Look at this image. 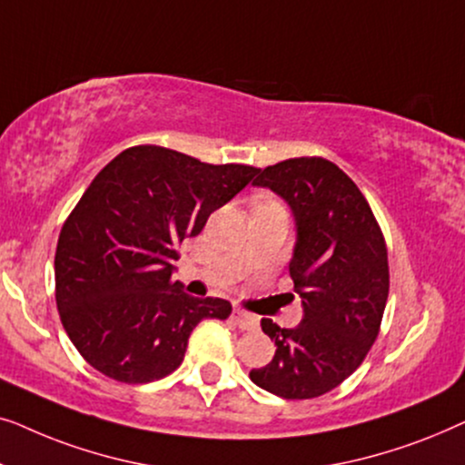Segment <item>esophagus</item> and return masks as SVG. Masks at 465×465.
Masks as SVG:
<instances>
[{
    "label": "esophagus",
    "instance_id": "1",
    "mask_svg": "<svg viewBox=\"0 0 465 465\" xmlns=\"http://www.w3.org/2000/svg\"><path fill=\"white\" fill-rule=\"evenodd\" d=\"M232 320L241 330H256L258 328V317L245 313V311H234Z\"/></svg>",
    "mask_w": 465,
    "mask_h": 465
}]
</instances>
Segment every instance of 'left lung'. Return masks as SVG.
<instances>
[{"instance_id": "obj_1", "label": "left lung", "mask_w": 465, "mask_h": 465, "mask_svg": "<svg viewBox=\"0 0 465 465\" xmlns=\"http://www.w3.org/2000/svg\"><path fill=\"white\" fill-rule=\"evenodd\" d=\"M253 186L282 196L294 215L290 277L302 320L296 328L260 322L277 349L250 379L285 400L317 398L341 385L377 339L390 294L383 232L351 177L326 158L258 169Z\"/></svg>"}]
</instances>
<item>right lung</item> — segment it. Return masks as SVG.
I'll return each mask as SVG.
<instances>
[{"mask_svg": "<svg viewBox=\"0 0 465 465\" xmlns=\"http://www.w3.org/2000/svg\"><path fill=\"white\" fill-rule=\"evenodd\" d=\"M256 173L161 145H135L99 171L54 253L56 307L88 364L120 383L158 381L182 364L196 323L231 315L228 301L186 294L173 260Z\"/></svg>", "mask_w": 465, "mask_h": 465, "instance_id": "right-lung-1", "label": "right lung"}]
</instances>
